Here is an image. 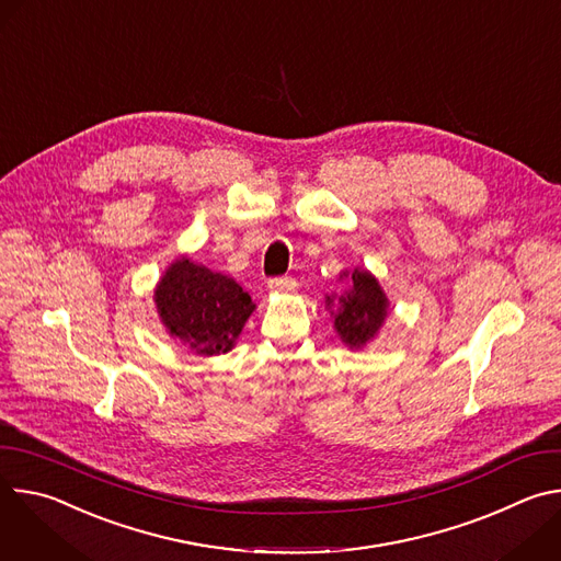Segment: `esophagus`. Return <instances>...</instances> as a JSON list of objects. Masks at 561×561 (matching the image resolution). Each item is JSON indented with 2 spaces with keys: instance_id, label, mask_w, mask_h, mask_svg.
Returning a JSON list of instances; mask_svg holds the SVG:
<instances>
[{
  "instance_id": "obj_1",
  "label": "esophagus",
  "mask_w": 561,
  "mask_h": 561,
  "mask_svg": "<svg viewBox=\"0 0 561 561\" xmlns=\"http://www.w3.org/2000/svg\"><path fill=\"white\" fill-rule=\"evenodd\" d=\"M293 288H295L293 277H273V279H268V290L271 293H288Z\"/></svg>"
}]
</instances>
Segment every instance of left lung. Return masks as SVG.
<instances>
[{
  "mask_svg": "<svg viewBox=\"0 0 561 561\" xmlns=\"http://www.w3.org/2000/svg\"><path fill=\"white\" fill-rule=\"evenodd\" d=\"M348 277V290L337 299L327 295V308L335 317V331L342 342L353 351L364 348L383 327L388 314V297L381 290L375 275L355 268L353 273H342Z\"/></svg>",
  "mask_w": 561,
  "mask_h": 561,
  "instance_id": "obj_1",
  "label": "left lung"
}]
</instances>
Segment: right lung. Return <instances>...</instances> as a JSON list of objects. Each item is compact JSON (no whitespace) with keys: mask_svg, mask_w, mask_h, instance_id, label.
<instances>
[{"mask_svg":"<svg viewBox=\"0 0 561 561\" xmlns=\"http://www.w3.org/2000/svg\"><path fill=\"white\" fill-rule=\"evenodd\" d=\"M152 299L169 335L204 357L228 353L255 310L234 279L188 257L167 268Z\"/></svg>","mask_w":561,"mask_h":561,"instance_id":"right-lung-1","label":"right lung"}]
</instances>
